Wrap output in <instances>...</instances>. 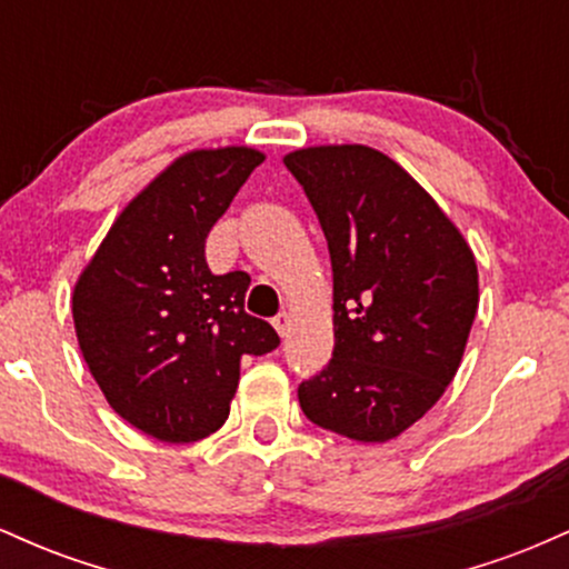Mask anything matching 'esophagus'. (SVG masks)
I'll return each instance as SVG.
<instances>
[{
	"label": "esophagus",
	"instance_id": "obj_1",
	"mask_svg": "<svg viewBox=\"0 0 569 569\" xmlns=\"http://www.w3.org/2000/svg\"><path fill=\"white\" fill-rule=\"evenodd\" d=\"M272 326H276L280 337H289V329H291V316H289V312H286V310H283V312H278V316L272 318Z\"/></svg>",
	"mask_w": 569,
	"mask_h": 569
}]
</instances>
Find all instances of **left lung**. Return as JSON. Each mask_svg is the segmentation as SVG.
<instances>
[{
	"label": "left lung",
	"mask_w": 569,
	"mask_h": 569,
	"mask_svg": "<svg viewBox=\"0 0 569 569\" xmlns=\"http://www.w3.org/2000/svg\"><path fill=\"white\" fill-rule=\"evenodd\" d=\"M335 272V352L299 382L318 428L388 441L439 401L479 307L476 259L411 176L361 143L286 154Z\"/></svg>",
	"instance_id": "left-lung-1"
}]
</instances>
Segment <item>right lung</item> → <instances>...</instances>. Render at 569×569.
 Instances as JSON below:
<instances>
[{
  "label": "right lung",
  "instance_id": "1",
  "mask_svg": "<svg viewBox=\"0 0 569 569\" xmlns=\"http://www.w3.org/2000/svg\"><path fill=\"white\" fill-rule=\"evenodd\" d=\"M264 154L200 149L136 198L74 289V329L90 375L122 420L168 443L224 426L240 358L280 345L246 312L248 272L213 276L206 238Z\"/></svg>",
  "mask_w": 569,
  "mask_h": 569
}]
</instances>
